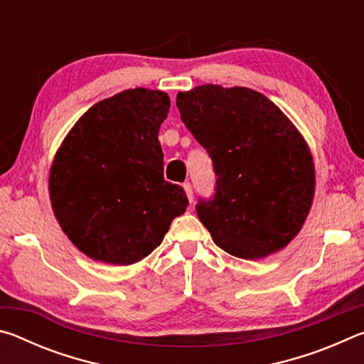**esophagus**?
Returning a JSON list of instances; mask_svg holds the SVG:
<instances>
[{
    "label": "esophagus",
    "instance_id": "esophagus-1",
    "mask_svg": "<svg viewBox=\"0 0 364 364\" xmlns=\"http://www.w3.org/2000/svg\"><path fill=\"white\" fill-rule=\"evenodd\" d=\"M183 188H184V193H186V196H188L189 202H191V204H193V202H194V193H193V186H191V183H184Z\"/></svg>",
    "mask_w": 364,
    "mask_h": 364
}]
</instances>
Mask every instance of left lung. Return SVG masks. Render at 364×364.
<instances>
[{
    "label": "left lung",
    "instance_id": "1",
    "mask_svg": "<svg viewBox=\"0 0 364 364\" xmlns=\"http://www.w3.org/2000/svg\"><path fill=\"white\" fill-rule=\"evenodd\" d=\"M176 107L217 175L215 196L196 205L213 242L244 260L284 249L315 196V164L294 123L244 86H196L178 93Z\"/></svg>",
    "mask_w": 364,
    "mask_h": 364
}]
</instances>
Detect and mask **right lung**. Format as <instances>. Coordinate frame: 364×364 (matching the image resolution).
I'll return each instance as SVG.
<instances>
[{"instance_id": "add662e5", "label": "right lung", "mask_w": 364, "mask_h": 364, "mask_svg": "<svg viewBox=\"0 0 364 364\" xmlns=\"http://www.w3.org/2000/svg\"><path fill=\"white\" fill-rule=\"evenodd\" d=\"M164 91L125 90L80 117L54 156L49 197L65 236L86 257L133 264L186 212L183 188L164 180L159 128Z\"/></svg>"}]
</instances>
